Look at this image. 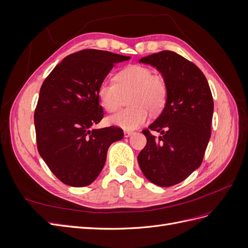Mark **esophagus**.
I'll use <instances>...</instances> for the list:
<instances>
[{"mask_svg":"<svg viewBox=\"0 0 248 248\" xmlns=\"http://www.w3.org/2000/svg\"><path fill=\"white\" fill-rule=\"evenodd\" d=\"M132 134H133V132L130 131V130H125L124 131V137L125 138H129L130 136H132Z\"/></svg>","mask_w":248,"mask_h":248,"instance_id":"34e87169","label":"esophagus"}]
</instances>
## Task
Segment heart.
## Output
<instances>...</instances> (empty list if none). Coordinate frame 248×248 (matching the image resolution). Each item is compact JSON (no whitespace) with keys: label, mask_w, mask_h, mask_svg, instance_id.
Masks as SVG:
<instances>
[{"label":"heart","mask_w":248,"mask_h":248,"mask_svg":"<svg viewBox=\"0 0 248 248\" xmlns=\"http://www.w3.org/2000/svg\"><path fill=\"white\" fill-rule=\"evenodd\" d=\"M115 81H102L97 89L101 106L108 112L121 107L124 96H128L129 108L108 119L109 124L125 130H134L149 119L148 110L159 114L168 99V86L164 78L153 74L146 66L129 65L120 70Z\"/></svg>","instance_id":"obj_1"}]
</instances>
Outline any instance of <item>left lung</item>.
<instances>
[{"label":"left lung","mask_w":248,"mask_h":248,"mask_svg":"<svg viewBox=\"0 0 248 248\" xmlns=\"http://www.w3.org/2000/svg\"><path fill=\"white\" fill-rule=\"evenodd\" d=\"M140 62L156 67L162 74L168 99L160 116L142 130L147 145L138 161L150 182L170 187L202 164L211 137L213 97L199 67L174 51L162 50ZM150 130L160 132L162 137L156 139Z\"/></svg>","instance_id":"left-lung-1"}]
</instances>
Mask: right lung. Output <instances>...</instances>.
I'll use <instances>...</instances> for the list:
<instances>
[{
    "mask_svg": "<svg viewBox=\"0 0 248 248\" xmlns=\"http://www.w3.org/2000/svg\"><path fill=\"white\" fill-rule=\"evenodd\" d=\"M129 57L82 49L67 56L43 81L34 114L37 148L60 181L91 184L104 167L108 147L123 139L116 126L92 129L103 118L97 89L116 63Z\"/></svg>",
    "mask_w": 248,
    "mask_h": 248,
    "instance_id": "right-lung-1",
    "label": "right lung"
}]
</instances>
